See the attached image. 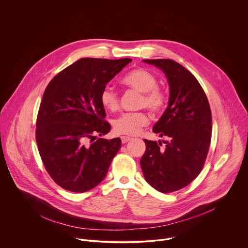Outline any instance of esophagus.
I'll use <instances>...</instances> for the list:
<instances>
[{"mask_svg":"<svg viewBox=\"0 0 248 248\" xmlns=\"http://www.w3.org/2000/svg\"><path fill=\"white\" fill-rule=\"evenodd\" d=\"M121 139H122V142L123 143H126V142H128L129 140H131V137H129V136H122Z\"/></svg>","mask_w":248,"mask_h":248,"instance_id":"esophagus-1","label":"esophagus"}]
</instances>
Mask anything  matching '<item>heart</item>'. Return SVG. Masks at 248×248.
Returning <instances> with one entry per match:
<instances>
[{
  "mask_svg": "<svg viewBox=\"0 0 248 248\" xmlns=\"http://www.w3.org/2000/svg\"><path fill=\"white\" fill-rule=\"evenodd\" d=\"M122 83L139 93L138 102L140 108H147L152 113L161 112L167 103L165 91L158 86L157 78L144 68H136L126 74ZM100 101L103 107L110 112H116L120 108L118 94L111 88H105L101 92ZM148 117L143 112L125 113L114 122V131L118 134L136 135L143 126L147 125Z\"/></svg>",
  "mask_w": 248,
  "mask_h": 248,
  "instance_id": "obj_1",
  "label": "heart"
}]
</instances>
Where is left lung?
<instances>
[{
  "label": "left lung",
  "instance_id": "obj_1",
  "mask_svg": "<svg viewBox=\"0 0 248 248\" xmlns=\"http://www.w3.org/2000/svg\"><path fill=\"white\" fill-rule=\"evenodd\" d=\"M166 75L170 87L169 105L153 131L169 141L161 148L144 139L146 150L140 166L146 182L169 193L188 186L200 173L210 146L212 115L207 96L195 77L172 60H143Z\"/></svg>",
  "mask_w": 248,
  "mask_h": 248
}]
</instances>
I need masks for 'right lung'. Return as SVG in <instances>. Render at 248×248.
Listing matches in <instances>:
<instances>
[{"label": "right lung", "instance_id": "right-lung-1", "mask_svg": "<svg viewBox=\"0 0 248 248\" xmlns=\"http://www.w3.org/2000/svg\"><path fill=\"white\" fill-rule=\"evenodd\" d=\"M130 59L82 58L59 73L45 89L36 123V142L54 182L85 192L104 179L122 140L97 138L111 130L100 95Z\"/></svg>", "mask_w": 248, "mask_h": 248}]
</instances>
